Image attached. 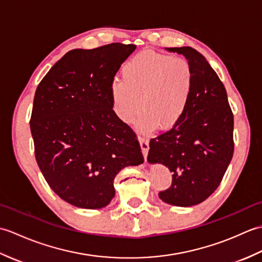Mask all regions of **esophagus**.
<instances>
[{
	"instance_id": "obj_1",
	"label": "esophagus",
	"mask_w": 262,
	"mask_h": 262,
	"mask_svg": "<svg viewBox=\"0 0 262 262\" xmlns=\"http://www.w3.org/2000/svg\"><path fill=\"white\" fill-rule=\"evenodd\" d=\"M140 140V144H141V147H142V153L144 155V159L146 160L147 158V153H148V148H149V145H148V140L146 137H140L138 138Z\"/></svg>"
}]
</instances>
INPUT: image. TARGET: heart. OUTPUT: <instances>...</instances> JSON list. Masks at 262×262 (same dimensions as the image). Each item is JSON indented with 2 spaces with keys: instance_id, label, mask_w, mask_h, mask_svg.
<instances>
[{
  "instance_id": "b5f03b06",
  "label": "heart",
  "mask_w": 262,
  "mask_h": 262,
  "mask_svg": "<svg viewBox=\"0 0 262 262\" xmlns=\"http://www.w3.org/2000/svg\"><path fill=\"white\" fill-rule=\"evenodd\" d=\"M122 81L111 83V101L117 116L130 122L141 109L142 130H168L185 115L190 101L193 73L188 60L143 51L121 69Z\"/></svg>"
}]
</instances>
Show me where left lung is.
Wrapping results in <instances>:
<instances>
[{
	"instance_id": "left-lung-1",
	"label": "left lung",
	"mask_w": 262,
	"mask_h": 262,
	"mask_svg": "<svg viewBox=\"0 0 262 262\" xmlns=\"http://www.w3.org/2000/svg\"><path fill=\"white\" fill-rule=\"evenodd\" d=\"M166 49L188 59L193 73L192 94L181 120L151 138L147 160L172 172L171 186L159 197L189 207L207 199L223 179L234 152V118L223 82L207 59L191 47Z\"/></svg>"
}]
</instances>
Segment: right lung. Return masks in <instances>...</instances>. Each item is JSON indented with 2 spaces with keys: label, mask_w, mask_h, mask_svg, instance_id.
Masks as SVG:
<instances>
[{
  "label": "right lung",
  "mask_w": 262,
  "mask_h": 262,
  "mask_svg": "<svg viewBox=\"0 0 262 262\" xmlns=\"http://www.w3.org/2000/svg\"><path fill=\"white\" fill-rule=\"evenodd\" d=\"M135 48L114 42L73 49L37 86L30 118L36 161L52 190L76 207L107 206L117 173L144 162L135 132L116 115L110 94Z\"/></svg>",
  "instance_id": "obj_1"
}]
</instances>
